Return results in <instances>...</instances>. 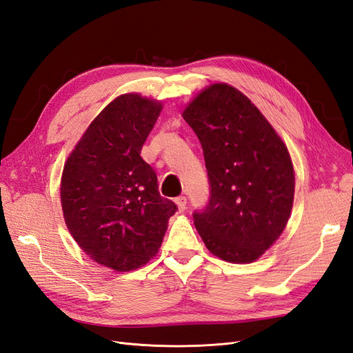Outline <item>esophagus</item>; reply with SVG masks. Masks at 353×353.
<instances>
[{
	"label": "esophagus",
	"mask_w": 353,
	"mask_h": 353,
	"mask_svg": "<svg viewBox=\"0 0 353 353\" xmlns=\"http://www.w3.org/2000/svg\"><path fill=\"white\" fill-rule=\"evenodd\" d=\"M175 203L178 205V209L181 212H184L185 208H187V197L185 196H179V197L175 199Z\"/></svg>",
	"instance_id": "1"
}]
</instances>
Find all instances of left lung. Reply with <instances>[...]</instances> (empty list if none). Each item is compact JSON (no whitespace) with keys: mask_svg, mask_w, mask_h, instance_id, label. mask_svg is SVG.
<instances>
[{"mask_svg":"<svg viewBox=\"0 0 353 353\" xmlns=\"http://www.w3.org/2000/svg\"><path fill=\"white\" fill-rule=\"evenodd\" d=\"M183 116L208 169L209 200L193 212L200 237L223 261L253 262L290 216L294 172L287 147L258 108L227 83L199 94Z\"/></svg>","mask_w":353,"mask_h":353,"instance_id":"obj_1","label":"left lung"}]
</instances>
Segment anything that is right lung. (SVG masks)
I'll return each mask as SVG.
<instances>
[{
	"mask_svg": "<svg viewBox=\"0 0 353 353\" xmlns=\"http://www.w3.org/2000/svg\"><path fill=\"white\" fill-rule=\"evenodd\" d=\"M162 105L125 94L105 105L63 169L66 225L91 259L116 271L140 268L157 253L176 205L159 193L140 156Z\"/></svg>",
	"mask_w": 353,
	"mask_h": 353,
	"instance_id": "1",
	"label": "right lung"
}]
</instances>
